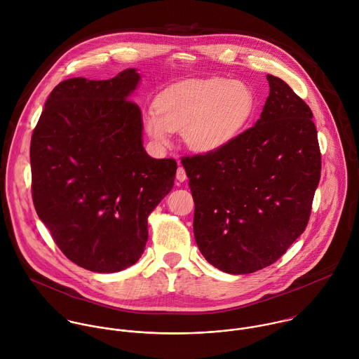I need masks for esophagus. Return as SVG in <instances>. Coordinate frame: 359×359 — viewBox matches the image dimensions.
I'll return each mask as SVG.
<instances>
[{
  "label": "esophagus",
  "mask_w": 359,
  "mask_h": 359,
  "mask_svg": "<svg viewBox=\"0 0 359 359\" xmlns=\"http://www.w3.org/2000/svg\"><path fill=\"white\" fill-rule=\"evenodd\" d=\"M176 179H177L179 182H184V180L187 179L186 170H184L182 166H179V168H177V172H176Z\"/></svg>",
  "instance_id": "34e87169"
}]
</instances>
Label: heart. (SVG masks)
<instances>
[{
	"mask_svg": "<svg viewBox=\"0 0 359 359\" xmlns=\"http://www.w3.org/2000/svg\"><path fill=\"white\" fill-rule=\"evenodd\" d=\"M257 97L250 85L238 79L208 78L165 90L142 117L147 135L159 147L182 131L186 145L197 152H217L235 142L250 126Z\"/></svg>",
	"mask_w": 359,
	"mask_h": 359,
	"instance_id": "1",
	"label": "heart"
}]
</instances>
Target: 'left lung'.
Masks as SVG:
<instances>
[{
  "label": "left lung",
  "instance_id": "left-lung-1",
  "mask_svg": "<svg viewBox=\"0 0 359 359\" xmlns=\"http://www.w3.org/2000/svg\"><path fill=\"white\" fill-rule=\"evenodd\" d=\"M260 118L229 147L183 158L193 231L205 260L228 274L276 263L304 233L322 158L309 106L278 76Z\"/></svg>",
  "mask_w": 359,
  "mask_h": 359
}]
</instances>
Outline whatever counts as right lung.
<instances>
[{
    "instance_id": "add662e5",
    "label": "right lung",
    "mask_w": 359,
    "mask_h": 359,
    "mask_svg": "<svg viewBox=\"0 0 359 359\" xmlns=\"http://www.w3.org/2000/svg\"><path fill=\"white\" fill-rule=\"evenodd\" d=\"M141 75L60 82L32 135V196L60 250L93 273H117L138 262L147 218L169 194L176 161L151 158L142 116L131 102Z\"/></svg>"
}]
</instances>
